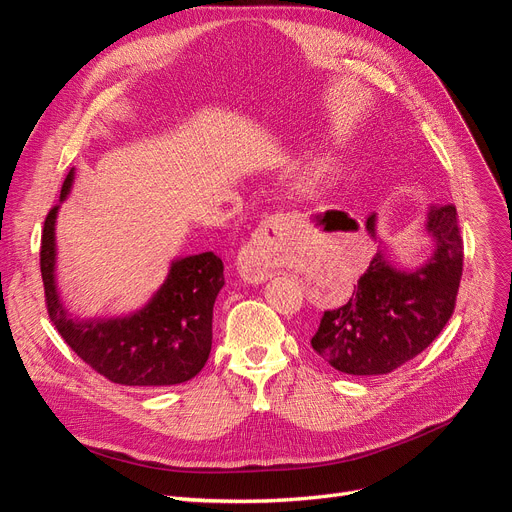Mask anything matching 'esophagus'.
Returning a JSON list of instances; mask_svg holds the SVG:
<instances>
[{
    "label": "esophagus",
    "instance_id": "34e87169",
    "mask_svg": "<svg viewBox=\"0 0 512 512\" xmlns=\"http://www.w3.org/2000/svg\"><path fill=\"white\" fill-rule=\"evenodd\" d=\"M288 222V213H275L258 226L254 237L243 247L239 256V271L243 280L250 284H260L273 275L277 256H280L284 245Z\"/></svg>",
    "mask_w": 512,
    "mask_h": 512
}]
</instances>
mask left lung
I'll list each match as a JSON object with an SVG mask.
<instances>
[{
  "instance_id": "8db88e82",
  "label": "left lung",
  "mask_w": 512,
  "mask_h": 512,
  "mask_svg": "<svg viewBox=\"0 0 512 512\" xmlns=\"http://www.w3.org/2000/svg\"><path fill=\"white\" fill-rule=\"evenodd\" d=\"M376 237V215L367 218ZM427 230L436 252L416 271H399L378 252L346 305L329 309L312 348L350 376L391 374L421 354L451 320L463 271V241L455 205H433Z\"/></svg>"
}]
</instances>
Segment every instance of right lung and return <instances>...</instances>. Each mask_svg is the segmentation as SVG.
I'll list each match as a JSON object with an SVG mask.
<instances>
[{
    "label": "right lung",
    "instance_id": "1",
    "mask_svg": "<svg viewBox=\"0 0 512 512\" xmlns=\"http://www.w3.org/2000/svg\"><path fill=\"white\" fill-rule=\"evenodd\" d=\"M72 173L61 185L70 192ZM55 205L44 220L40 273L46 312L64 342L100 376L123 386L160 389L194 378L205 367L213 337V303L224 286L222 258L203 252L179 258L141 312L111 320H74L55 286Z\"/></svg>",
    "mask_w": 512,
    "mask_h": 512
}]
</instances>
